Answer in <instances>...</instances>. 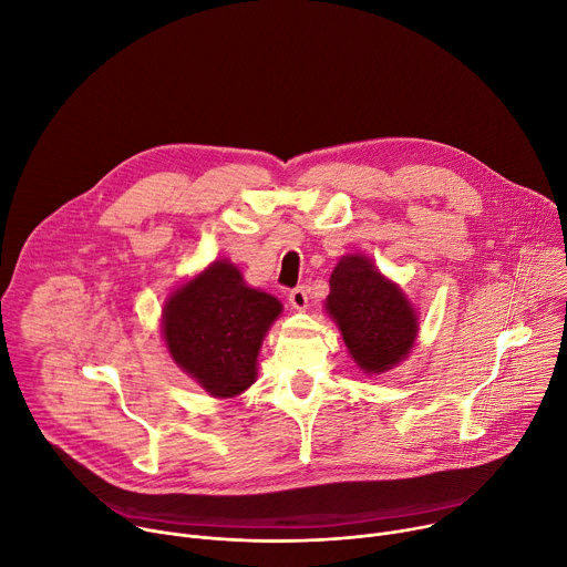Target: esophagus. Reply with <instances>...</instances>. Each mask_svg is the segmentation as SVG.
Here are the masks:
<instances>
[{
  "instance_id": "esophagus-1",
  "label": "esophagus",
  "mask_w": 567,
  "mask_h": 567,
  "mask_svg": "<svg viewBox=\"0 0 567 567\" xmlns=\"http://www.w3.org/2000/svg\"><path fill=\"white\" fill-rule=\"evenodd\" d=\"M287 298H289V305H291L293 309H298V311H305L307 305H309V296H307V289H305V287L291 289V291L287 293Z\"/></svg>"
}]
</instances>
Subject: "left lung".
<instances>
[{
    "label": "left lung",
    "mask_w": 567,
    "mask_h": 567,
    "mask_svg": "<svg viewBox=\"0 0 567 567\" xmlns=\"http://www.w3.org/2000/svg\"><path fill=\"white\" fill-rule=\"evenodd\" d=\"M326 309L354 363L368 374H381L406 359L420 332L406 293L359 254L343 256L334 267Z\"/></svg>",
    "instance_id": "1"
}]
</instances>
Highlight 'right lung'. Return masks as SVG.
I'll use <instances>...</instances> for the list:
<instances>
[{
  "mask_svg": "<svg viewBox=\"0 0 567 567\" xmlns=\"http://www.w3.org/2000/svg\"><path fill=\"white\" fill-rule=\"evenodd\" d=\"M282 302L241 278L228 260H215L173 291L161 316L173 361L208 394L228 399L258 377V352Z\"/></svg>",
  "mask_w": 567,
  "mask_h": 567,
  "instance_id": "1",
  "label": "right lung"
}]
</instances>
